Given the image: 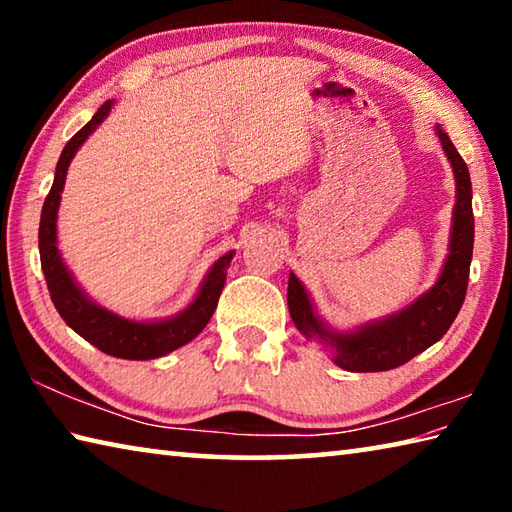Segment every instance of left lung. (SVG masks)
Here are the masks:
<instances>
[{
  "label": "left lung",
  "instance_id": "obj_1",
  "mask_svg": "<svg viewBox=\"0 0 512 512\" xmlns=\"http://www.w3.org/2000/svg\"><path fill=\"white\" fill-rule=\"evenodd\" d=\"M440 144L454 167L456 176V205L452 241L449 255L440 273L438 282L431 291L418 300L379 323L363 325L357 332L339 334L323 325L311 307L309 296L298 277H289V314L293 323L307 339H314L334 352V363L350 372H381L393 370L402 363L411 361L443 339V334L452 327L454 318L463 307L467 280H470V262L474 248V214H472V180L465 160L458 155L456 146L449 140L443 128H436Z\"/></svg>",
  "mask_w": 512,
  "mask_h": 512
}]
</instances>
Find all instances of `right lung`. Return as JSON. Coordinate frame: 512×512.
Wrapping results in <instances>:
<instances>
[{"label": "right lung", "instance_id": "right-lung-1", "mask_svg": "<svg viewBox=\"0 0 512 512\" xmlns=\"http://www.w3.org/2000/svg\"><path fill=\"white\" fill-rule=\"evenodd\" d=\"M112 108V99L103 103L88 124H85L72 140L65 144L60 160L56 164L54 185H51L49 194L45 198L40 214V264L42 273H45L47 289L51 302L58 309L60 318L81 334L85 341L92 343L94 348L110 354L117 359H133V361H146L155 357H164L180 345H185L203 332V327L210 323V318L216 309V302L223 291L225 284V268L230 266V259L235 253L223 255L216 259L212 271L207 273L201 291H198L196 300L189 305L183 314L173 316L169 320H160V323H137V320L121 318L112 311L94 305L92 300L83 296V291L76 287V282L69 275L67 266L60 259L58 246H56V214L60 205V192H63L67 167L72 162L74 153L79 146L88 140V135L94 133L103 119L108 117Z\"/></svg>", "mask_w": 512, "mask_h": 512}]
</instances>
